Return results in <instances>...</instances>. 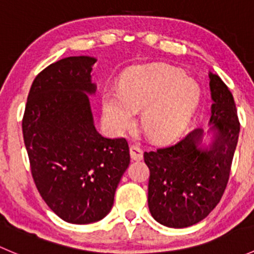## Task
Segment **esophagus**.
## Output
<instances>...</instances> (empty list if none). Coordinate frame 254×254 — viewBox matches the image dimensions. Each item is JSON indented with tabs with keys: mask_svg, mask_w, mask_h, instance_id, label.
Returning <instances> with one entry per match:
<instances>
[{
	"mask_svg": "<svg viewBox=\"0 0 254 254\" xmlns=\"http://www.w3.org/2000/svg\"><path fill=\"white\" fill-rule=\"evenodd\" d=\"M130 157L132 161H141L143 158L142 150L136 145L130 146Z\"/></svg>",
	"mask_w": 254,
	"mask_h": 254,
	"instance_id": "obj_1",
	"label": "esophagus"
}]
</instances>
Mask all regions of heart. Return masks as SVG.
<instances>
[{
	"mask_svg": "<svg viewBox=\"0 0 254 254\" xmlns=\"http://www.w3.org/2000/svg\"><path fill=\"white\" fill-rule=\"evenodd\" d=\"M200 102V88L193 78L168 66L143 67L127 73L119 94L107 93L103 117L114 135L135 125V112L141 113L143 131L152 141H176L188 127Z\"/></svg>",
	"mask_w": 254,
	"mask_h": 254,
	"instance_id": "1",
	"label": "heart"
}]
</instances>
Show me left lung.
<instances>
[{
  "label": "left lung",
  "instance_id": "left-lung-1",
  "mask_svg": "<svg viewBox=\"0 0 254 254\" xmlns=\"http://www.w3.org/2000/svg\"><path fill=\"white\" fill-rule=\"evenodd\" d=\"M209 129L195 127L175 145L143 153L150 170L148 209L167 227L183 229L205 219L229 182L240 122L229 87L216 73L209 72Z\"/></svg>",
  "mask_w": 254,
  "mask_h": 254
}]
</instances>
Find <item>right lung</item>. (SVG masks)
I'll list each match as a JSON object with an SVG mask.
<instances>
[{
	"label": "right lung",
	"instance_id": "1",
	"mask_svg": "<svg viewBox=\"0 0 254 254\" xmlns=\"http://www.w3.org/2000/svg\"><path fill=\"white\" fill-rule=\"evenodd\" d=\"M96 61L70 56L44 68L33 81L22 122L38 191L70 224L107 216L130 163L127 140L107 139L94 127L88 94L97 89Z\"/></svg>",
	"mask_w": 254,
	"mask_h": 254
}]
</instances>
